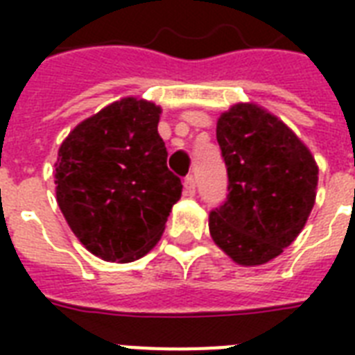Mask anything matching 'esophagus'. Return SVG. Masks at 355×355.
<instances>
[{"instance_id":"34e87169","label":"esophagus","mask_w":355,"mask_h":355,"mask_svg":"<svg viewBox=\"0 0 355 355\" xmlns=\"http://www.w3.org/2000/svg\"><path fill=\"white\" fill-rule=\"evenodd\" d=\"M184 189H186V195H195V177L193 175H189V177L184 178Z\"/></svg>"}]
</instances>
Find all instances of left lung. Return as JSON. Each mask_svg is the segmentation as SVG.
<instances>
[{
	"mask_svg": "<svg viewBox=\"0 0 355 355\" xmlns=\"http://www.w3.org/2000/svg\"><path fill=\"white\" fill-rule=\"evenodd\" d=\"M217 144L228 195L210 211L211 239L236 263H267L302 232L313 210L319 167L286 123L252 103L221 114Z\"/></svg>",
	"mask_w": 355,
	"mask_h": 355,
	"instance_id": "obj_1",
	"label": "left lung"
}]
</instances>
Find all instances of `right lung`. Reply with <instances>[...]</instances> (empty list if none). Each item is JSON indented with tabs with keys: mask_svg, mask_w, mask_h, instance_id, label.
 <instances>
[{
	"mask_svg": "<svg viewBox=\"0 0 355 355\" xmlns=\"http://www.w3.org/2000/svg\"><path fill=\"white\" fill-rule=\"evenodd\" d=\"M162 108L125 97L79 123L55 164L57 202L69 228L105 261H134L164 234L180 178L167 169Z\"/></svg>",
	"mask_w": 355,
	"mask_h": 355,
	"instance_id": "1",
	"label": "right lung"
}]
</instances>
